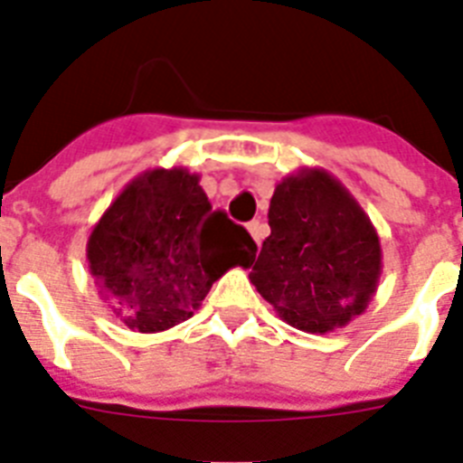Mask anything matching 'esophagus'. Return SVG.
I'll use <instances>...</instances> for the list:
<instances>
[{
    "instance_id": "1",
    "label": "esophagus",
    "mask_w": 463,
    "mask_h": 463,
    "mask_svg": "<svg viewBox=\"0 0 463 463\" xmlns=\"http://www.w3.org/2000/svg\"><path fill=\"white\" fill-rule=\"evenodd\" d=\"M247 231L249 235L254 237L256 244L263 242L265 235H268V228H265V223H260V221H251V223H247Z\"/></svg>"
}]
</instances>
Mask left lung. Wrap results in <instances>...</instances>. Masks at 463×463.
I'll return each mask as SVG.
<instances>
[{
	"instance_id": "obj_1",
	"label": "left lung",
	"mask_w": 463,
	"mask_h": 463,
	"mask_svg": "<svg viewBox=\"0 0 463 463\" xmlns=\"http://www.w3.org/2000/svg\"><path fill=\"white\" fill-rule=\"evenodd\" d=\"M265 237L249 279L281 319L328 333L364 315L382 275L373 221L324 167H300L275 186Z\"/></svg>"
}]
</instances>
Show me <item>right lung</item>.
<instances>
[{
  "mask_svg": "<svg viewBox=\"0 0 463 463\" xmlns=\"http://www.w3.org/2000/svg\"><path fill=\"white\" fill-rule=\"evenodd\" d=\"M256 242L212 209L200 175L154 167L135 176L92 226L86 259L99 298L130 331L191 319L212 284L249 263Z\"/></svg>",
  "mask_w": 463,
  "mask_h": 463,
  "instance_id": "right-lung-1",
  "label": "right lung"
}]
</instances>
